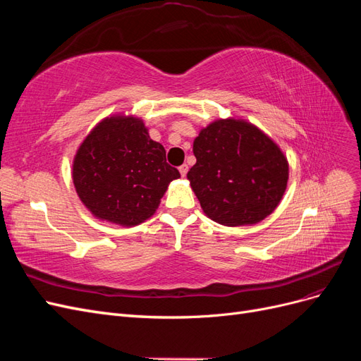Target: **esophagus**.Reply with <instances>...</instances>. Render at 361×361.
I'll use <instances>...</instances> for the list:
<instances>
[{
  "label": "esophagus",
  "mask_w": 361,
  "mask_h": 361,
  "mask_svg": "<svg viewBox=\"0 0 361 361\" xmlns=\"http://www.w3.org/2000/svg\"><path fill=\"white\" fill-rule=\"evenodd\" d=\"M179 173L182 174V178L187 176V173H188V166H187V164H182V166L179 167Z\"/></svg>",
  "instance_id": "34e87169"
}]
</instances>
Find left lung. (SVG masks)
I'll list each match as a JSON object with an SVG mask.
<instances>
[{"mask_svg":"<svg viewBox=\"0 0 361 361\" xmlns=\"http://www.w3.org/2000/svg\"><path fill=\"white\" fill-rule=\"evenodd\" d=\"M192 152L197 162L187 178L203 212L218 224H256L276 209L286 191V157L245 120H215L200 130Z\"/></svg>","mask_w":361,"mask_h":361,"instance_id":"1","label":"left lung"}]
</instances>
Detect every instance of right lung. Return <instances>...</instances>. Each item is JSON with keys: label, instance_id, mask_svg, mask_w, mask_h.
Instances as JSON below:
<instances>
[{"label": "right lung", "instance_id": "obj_1", "mask_svg": "<svg viewBox=\"0 0 361 361\" xmlns=\"http://www.w3.org/2000/svg\"><path fill=\"white\" fill-rule=\"evenodd\" d=\"M72 178L96 218L133 227L155 214L180 173L169 166L166 149L149 137L143 120L113 116L97 123L76 150Z\"/></svg>", "mask_w": 361, "mask_h": 361}]
</instances>
